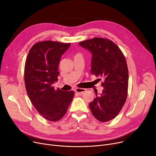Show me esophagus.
Wrapping results in <instances>:
<instances>
[{
	"instance_id": "34e87169",
	"label": "esophagus",
	"mask_w": 156,
	"mask_h": 156,
	"mask_svg": "<svg viewBox=\"0 0 156 156\" xmlns=\"http://www.w3.org/2000/svg\"><path fill=\"white\" fill-rule=\"evenodd\" d=\"M74 91H75L77 93H79V94H82V93H83L84 92L86 91V89L77 87V88L75 89V90H74Z\"/></svg>"
}]
</instances>
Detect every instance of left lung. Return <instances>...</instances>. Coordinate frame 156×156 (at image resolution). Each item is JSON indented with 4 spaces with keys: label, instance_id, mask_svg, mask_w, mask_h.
Wrapping results in <instances>:
<instances>
[{
    "label": "left lung",
    "instance_id": "8db88e82",
    "mask_svg": "<svg viewBox=\"0 0 156 156\" xmlns=\"http://www.w3.org/2000/svg\"><path fill=\"white\" fill-rule=\"evenodd\" d=\"M79 45L91 52V73L103 80L102 93L95 92L96 96L89 104L91 113L101 122L109 121L120 112L127 98L128 70L125 57L107 39L94 38Z\"/></svg>",
    "mask_w": 156,
    "mask_h": 156
}]
</instances>
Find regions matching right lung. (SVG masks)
I'll list each match as a JSON object with an SVG mask.
<instances>
[{
	"mask_svg": "<svg viewBox=\"0 0 156 156\" xmlns=\"http://www.w3.org/2000/svg\"><path fill=\"white\" fill-rule=\"evenodd\" d=\"M70 43L43 41L30 49L25 65L24 79L28 97L38 112L46 119L57 121L64 116L73 98V91L57 90L61 57Z\"/></svg>",
	"mask_w": 156,
	"mask_h": 156,
	"instance_id": "add662e5",
	"label": "right lung"
}]
</instances>
